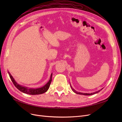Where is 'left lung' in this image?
<instances>
[{
	"label": "left lung",
	"instance_id": "8db88e82",
	"mask_svg": "<svg viewBox=\"0 0 122 122\" xmlns=\"http://www.w3.org/2000/svg\"><path fill=\"white\" fill-rule=\"evenodd\" d=\"M70 86H71V89H72V90L75 93H76V94H81V95H93V94H96V93H97L100 92L102 90V89H103V88H101V89H100V90H99V91H97V92H92V93H82V92H76V90H75V89L72 87V86H71V84H70Z\"/></svg>",
	"mask_w": 122,
	"mask_h": 122
}]
</instances>
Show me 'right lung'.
<instances>
[{
    "label": "right lung",
    "mask_w": 122,
    "mask_h": 122,
    "mask_svg": "<svg viewBox=\"0 0 122 122\" xmlns=\"http://www.w3.org/2000/svg\"><path fill=\"white\" fill-rule=\"evenodd\" d=\"M8 74L9 75V76H10V78L12 81L13 82V84L16 86V87L17 89H18L19 91H21V92L25 93H26V94H30V95L41 94H42L44 92H46L50 86L51 82V81H52V73L51 74L50 80L47 82V83H46V84L44 86H43L41 87L37 88H30V87L23 86L22 85L18 84V83L15 81V80H14L13 77L11 75L10 72L9 71H8Z\"/></svg>",
    "instance_id": "add662e5"
}]
</instances>
